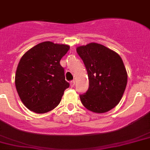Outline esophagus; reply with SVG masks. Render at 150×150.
Listing matches in <instances>:
<instances>
[{
  "label": "esophagus",
  "mask_w": 150,
  "mask_h": 150,
  "mask_svg": "<svg viewBox=\"0 0 150 150\" xmlns=\"http://www.w3.org/2000/svg\"><path fill=\"white\" fill-rule=\"evenodd\" d=\"M75 81L74 80L71 81V82H70V85H71V88H73L74 86H75Z\"/></svg>",
  "instance_id": "obj_1"
}]
</instances>
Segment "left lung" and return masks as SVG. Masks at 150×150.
<instances>
[{"label": "left lung", "mask_w": 150, "mask_h": 150, "mask_svg": "<svg viewBox=\"0 0 150 150\" xmlns=\"http://www.w3.org/2000/svg\"><path fill=\"white\" fill-rule=\"evenodd\" d=\"M89 79V88L80 95L83 106L95 113L107 112L119 103L127 82V73L116 52L97 43L76 48Z\"/></svg>", "instance_id": "8db88e82"}]
</instances>
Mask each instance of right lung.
Instances as JSON below:
<instances>
[{
  "label": "right lung",
  "mask_w": 150,
  "mask_h": 150,
  "mask_svg": "<svg viewBox=\"0 0 150 150\" xmlns=\"http://www.w3.org/2000/svg\"><path fill=\"white\" fill-rule=\"evenodd\" d=\"M69 48L68 44L44 41L29 49L20 59L16 71V88L31 111L46 113L60 103L69 84L59 62Z\"/></svg>",
  "instance_id": "right-lung-1"
}]
</instances>
